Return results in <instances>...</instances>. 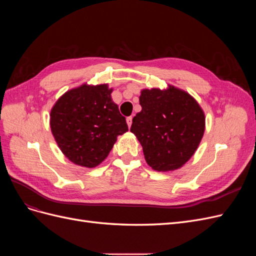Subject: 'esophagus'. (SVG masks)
I'll return each instance as SVG.
<instances>
[{
    "label": "esophagus",
    "mask_w": 256,
    "mask_h": 256,
    "mask_svg": "<svg viewBox=\"0 0 256 256\" xmlns=\"http://www.w3.org/2000/svg\"><path fill=\"white\" fill-rule=\"evenodd\" d=\"M126 122L128 124V127H131V124H132V116H128L126 118Z\"/></svg>",
    "instance_id": "esophagus-1"
}]
</instances>
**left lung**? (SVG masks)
Masks as SVG:
<instances>
[{
	"mask_svg": "<svg viewBox=\"0 0 256 256\" xmlns=\"http://www.w3.org/2000/svg\"><path fill=\"white\" fill-rule=\"evenodd\" d=\"M142 111L130 131L140 141L147 164L156 171H172L194 154L205 130V116L189 94L175 88L143 90Z\"/></svg>",
	"mask_w": 256,
	"mask_h": 256,
	"instance_id": "obj_1",
	"label": "left lung"
}]
</instances>
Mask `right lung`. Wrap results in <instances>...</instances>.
Masks as SVG:
<instances>
[{
  "mask_svg": "<svg viewBox=\"0 0 256 256\" xmlns=\"http://www.w3.org/2000/svg\"><path fill=\"white\" fill-rule=\"evenodd\" d=\"M111 92L106 84H84L67 92L52 108V134L60 150L74 164L98 166L111 152L118 136L128 130Z\"/></svg>",
  "mask_w": 256,
  "mask_h": 256,
  "instance_id": "1",
  "label": "right lung"
}]
</instances>
